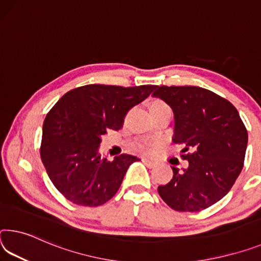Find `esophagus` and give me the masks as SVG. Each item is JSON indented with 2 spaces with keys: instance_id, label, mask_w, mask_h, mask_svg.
I'll use <instances>...</instances> for the list:
<instances>
[{
  "instance_id": "34e87169",
  "label": "esophagus",
  "mask_w": 261,
  "mask_h": 261,
  "mask_svg": "<svg viewBox=\"0 0 261 261\" xmlns=\"http://www.w3.org/2000/svg\"><path fill=\"white\" fill-rule=\"evenodd\" d=\"M143 160V163L146 165L147 167H150V168H152V167H154L155 165H156V163L155 161H153V160H150V159H147V158H143L142 159Z\"/></svg>"
}]
</instances>
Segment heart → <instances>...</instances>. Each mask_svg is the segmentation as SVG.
<instances>
[{"instance_id":"heart-1","label":"heart","mask_w":261,"mask_h":261,"mask_svg":"<svg viewBox=\"0 0 261 261\" xmlns=\"http://www.w3.org/2000/svg\"><path fill=\"white\" fill-rule=\"evenodd\" d=\"M150 113L151 115H158L164 113H171V108H169L166 102H164L160 98H154L150 103ZM148 145L146 143H138L137 148L139 151H146Z\"/></svg>"}]
</instances>
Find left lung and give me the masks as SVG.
I'll use <instances>...</instances> for the list:
<instances>
[{
	"mask_svg": "<svg viewBox=\"0 0 261 261\" xmlns=\"http://www.w3.org/2000/svg\"><path fill=\"white\" fill-rule=\"evenodd\" d=\"M154 97L174 114L173 143L184 145L186 168L173 169L160 197L176 212H200L224 197L241 174L247 131L237 109L220 95L194 86H156Z\"/></svg>",
	"mask_w": 261,
	"mask_h": 261,
	"instance_id": "8db88e82",
	"label": "left lung"
}]
</instances>
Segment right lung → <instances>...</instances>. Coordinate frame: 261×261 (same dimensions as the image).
<instances>
[{"label":"right lung","instance_id":"obj_1","mask_svg":"<svg viewBox=\"0 0 261 261\" xmlns=\"http://www.w3.org/2000/svg\"><path fill=\"white\" fill-rule=\"evenodd\" d=\"M156 86L87 85L66 93L48 111L43 124L40 158L56 188L77 205L105 204L121 187L137 156L102 158V136L123 127L131 108Z\"/></svg>","mask_w":261,"mask_h":261}]
</instances>
